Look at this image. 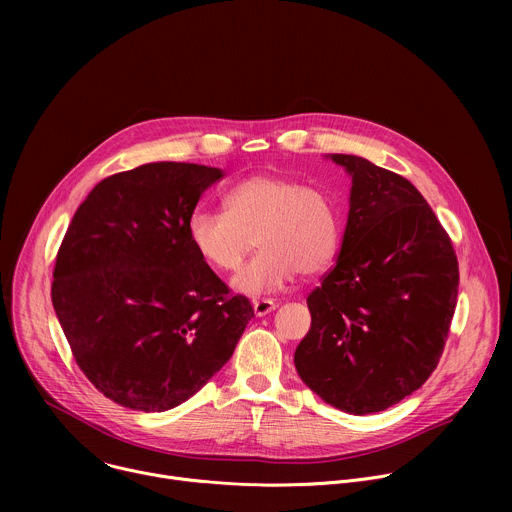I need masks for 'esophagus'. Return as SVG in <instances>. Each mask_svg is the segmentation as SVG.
Returning <instances> with one entry per match:
<instances>
[{
	"label": "esophagus",
	"instance_id": "1",
	"mask_svg": "<svg viewBox=\"0 0 512 512\" xmlns=\"http://www.w3.org/2000/svg\"><path fill=\"white\" fill-rule=\"evenodd\" d=\"M277 308V304L273 300H255L253 302V312L255 316H267L269 312H273Z\"/></svg>",
	"mask_w": 512,
	"mask_h": 512
}]
</instances>
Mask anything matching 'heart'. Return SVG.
Listing matches in <instances>:
<instances>
[{
    "instance_id": "heart-1",
    "label": "heart",
    "mask_w": 512,
    "mask_h": 512,
    "mask_svg": "<svg viewBox=\"0 0 512 512\" xmlns=\"http://www.w3.org/2000/svg\"><path fill=\"white\" fill-rule=\"evenodd\" d=\"M223 208L194 212L186 233L194 253L221 273L237 271L257 241L259 255L233 279L241 294H273L300 271H324L338 253L334 200L300 180L267 174L245 178L225 192Z\"/></svg>"
}]
</instances>
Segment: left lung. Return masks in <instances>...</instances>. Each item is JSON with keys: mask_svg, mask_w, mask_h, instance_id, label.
Listing matches in <instances>:
<instances>
[{"mask_svg": "<svg viewBox=\"0 0 512 512\" xmlns=\"http://www.w3.org/2000/svg\"><path fill=\"white\" fill-rule=\"evenodd\" d=\"M352 176L336 265L308 296L312 326L294 354L302 381L352 415L417 391L444 352L458 302V257L403 176L332 154Z\"/></svg>", "mask_w": 512, "mask_h": 512, "instance_id": "left-lung-1", "label": "left lung"}]
</instances>
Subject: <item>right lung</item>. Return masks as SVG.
Here are the masks:
<instances>
[{
	"label": "right lung",
	"mask_w": 512,
	"mask_h": 512,
	"mask_svg": "<svg viewBox=\"0 0 512 512\" xmlns=\"http://www.w3.org/2000/svg\"><path fill=\"white\" fill-rule=\"evenodd\" d=\"M218 168L156 162L101 180L56 255L52 306L79 369L111 401L168 411L233 356L255 316L190 247Z\"/></svg>",
	"instance_id": "1"
}]
</instances>
